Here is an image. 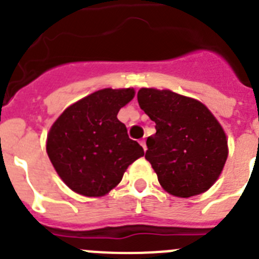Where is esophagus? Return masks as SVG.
<instances>
[{"label": "esophagus", "instance_id": "esophagus-1", "mask_svg": "<svg viewBox=\"0 0 259 259\" xmlns=\"http://www.w3.org/2000/svg\"><path fill=\"white\" fill-rule=\"evenodd\" d=\"M141 146L143 147L144 151H147V144H146V139H142L141 141Z\"/></svg>", "mask_w": 259, "mask_h": 259}]
</instances>
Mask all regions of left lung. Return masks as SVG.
<instances>
[{"instance_id":"left-lung-1","label":"left lung","mask_w":259,"mask_h":259,"mask_svg":"<svg viewBox=\"0 0 259 259\" xmlns=\"http://www.w3.org/2000/svg\"><path fill=\"white\" fill-rule=\"evenodd\" d=\"M138 102L156 122V134L147 139L146 159L161 187L180 198L208 190L229 153L226 134L211 111L167 89H139Z\"/></svg>"}]
</instances>
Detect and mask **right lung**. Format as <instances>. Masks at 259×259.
Returning a JSON list of instances; mask_svg holds the SVG:
<instances>
[{"label": "right lung", "mask_w": 259, "mask_h": 259, "mask_svg": "<svg viewBox=\"0 0 259 259\" xmlns=\"http://www.w3.org/2000/svg\"><path fill=\"white\" fill-rule=\"evenodd\" d=\"M134 89H101L69 106L47 135V153L65 184L78 194L102 197L121 181L127 166L144 156L118 121Z\"/></svg>", "instance_id": "obj_1"}]
</instances>
